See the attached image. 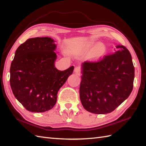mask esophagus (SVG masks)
Listing matches in <instances>:
<instances>
[{
  "mask_svg": "<svg viewBox=\"0 0 146 146\" xmlns=\"http://www.w3.org/2000/svg\"><path fill=\"white\" fill-rule=\"evenodd\" d=\"M74 72L78 75L80 74V73L82 72L81 68L80 67V66H76V67L74 69Z\"/></svg>",
  "mask_w": 146,
  "mask_h": 146,
  "instance_id": "obj_1",
  "label": "esophagus"
}]
</instances>
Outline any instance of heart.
Segmentation results:
<instances>
[{"mask_svg": "<svg viewBox=\"0 0 146 146\" xmlns=\"http://www.w3.org/2000/svg\"><path fill=\"white\" fill-rule=\"evenodd\" d=\"M94 44V43H90L88 45V47H91ZM105 52V47L102 43H99L97 45L95 48L92 51L91 54V58L92 60L98 59Z\"/></svg>", "mask_w": 146, "mask_h": 146, "instance_id": "obj_1", "label": "heart"}]
</instances>
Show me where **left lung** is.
I'll return each mask as SVG.
<instances>
[{
	"label": "left lung",
	"mask_w": 146,
	"mask_h": 146,
	"mask_svg": "<svg viewBox=\"0 0 146 146\" xmlns=\"http://www.w3.org/2000/svg\"><path fill=\"white\" fill-rule=\"evenodd\" d=\"M116 47L112 54L82 64L80 98L91 113L112 112L133 90L135 68L130 53L124 46Z\"/></svg>",
	"instance_id": "obj_1"
}]
</instances>
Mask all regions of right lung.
Returning <instances> with one entry per match:
<instances>
[{
  "mask_svg": "<svg viewBox=\"0 0 146 146\" xmlns=\"http://www.w3.org/2000/svg\"><path fill=\"white\" fill-rule=\"evenodd\" d=\"M56 45L48 37L27 39L17 48L10 67L13 93L26 110L44 112L54 107L57 94L74 66L63 71L54 66Z\"/></svg>",
  "mask_w": 146,
  "mask_h": 146,
  "instance_id": "add662e5",
  "label": "right lung"
}]
</instances>
